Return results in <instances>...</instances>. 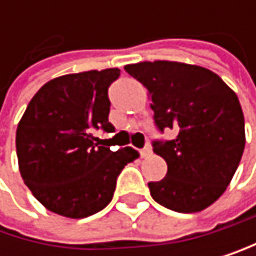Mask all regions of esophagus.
<instances>
[{"mask_svg":"<svg viewBox=\"0 0 256 256\" xmlns=\"http://www.w3.org/2000/svg\"><path fill=\"white\" fill-rule=\"evenodd\" d=\"M152 154V147H150V144H146L142 149L140 150V155L142 156V158H146V156H149Z\"/></svg>","mask_w":256,"mask_h":256,"instance_id":"obj_1","label":"esophagus"}]
</instances>
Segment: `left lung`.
Segmentation results:
<instances>
[{"mask_svg": "<svg viewBox=\"0 0 256 256\" xmlns=\"http://www.w3.org/2000/svg\"><path fill=\"white\" fill-rule=\"evenodd\" d=\"M124 70L147 89L158 132L176 134L174 140L152 142L167 162L166 176L149 182L152 198L180 214L206 209L222 195L242 156L246 135L238 96L200 66L146 61Z\"/></svg>", "mask_w": 256, "mask_h": 256, "instance_id": "left-lung-1", "label": "left lung"}]
</instances>
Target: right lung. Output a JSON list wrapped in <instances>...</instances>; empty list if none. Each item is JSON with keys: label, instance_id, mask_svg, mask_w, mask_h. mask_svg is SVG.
I'll return each mask as SVG.
<instances>
[{"label": "right lung", "instance_id": "right-lung-1", "mask_svg": "<svg viewBox=\"0 0 256 256\" xmlns=\"http://www.w3.org/2000/svg\"><path fill=\"white\" fill-rule=\"evenodd\" d=\"M120 68L70 74L46 82L16 129L20 172L50 212L86 218L114 198L116 178L138 152L100 146L96 130L112 132L109 87Z\"/></svg>", "mask_w": 256, "mask_h": 256}]
</instances>
